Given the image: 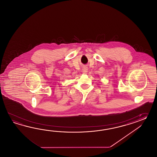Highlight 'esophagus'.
<instances>
[{
  "label": "esophagus",
  "instance_id": "1",
  "mask_svg": "<svg viewBox=\"0 0 157 157\" xmlns=\"http://www.w3.org/2000/svg\"><path fill=\"white\" fill-rule=\"evenodd\" d=\"M88 72V69L86 66H83L82 69V72L83 74H86Z\"/></svg>",
  "mask_w": 157,
  "mask_h": 157
}]
</instances>
